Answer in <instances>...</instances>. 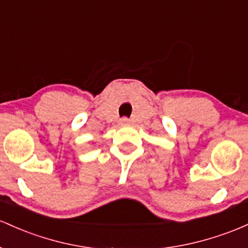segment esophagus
<instances>
[{
  "label": "esophagus",
  "mask_w": 248,
  "mask_h": 248,
  "mask_svg": "<svg viewBox=\"0 0 248 248\" xmlns=\"http://www.w3.org/2000/svg\"><path fill=\"white\" fill-rule=\"evenodd\" d=\"M130 121L127 118H122L121 119V125H129Z\"/></svg>",
  "instance_id": "obj_1"
}]
</instances>
